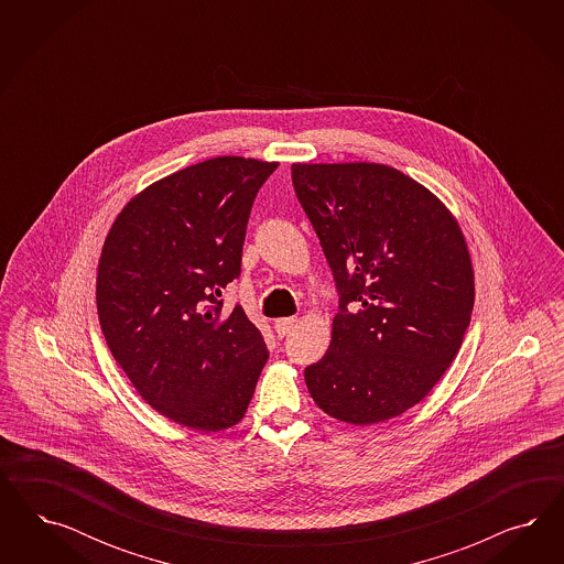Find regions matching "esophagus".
Masks as SVG:
<instances>
[{
    "instance_id": "obj_1",
    "label": "esophagus",
    "mask_w": 564,
    "mask_h": 564,
    "mask_svg": "<svg viewBox=\"0 0 564 564\" xmlns=\"http://www.w3.org/2000/svg\"><path fill=\"white\" fill-rule=\"evenodd\" d=\"M295 325H297V318H279V321H274V330L279 337H285V335H290L291 328Z\"/></svg>"
}]
</instances>
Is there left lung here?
Returning a JSON list of instances; mask_svg holds the SVG:
<instances>
[{"label": "left lung", "instance_id": "8db88e82", "mask_svg": "<svg viewBox=\"0 0 564 564\" xmlns=\"http://www.w3.org/2000/svg\"><path fill=\"white\" fill-rule=\"evenodd\" d=\"M291 177L341 293L330 345L304 370L307 391L345 424L393 420L443 378L471 321L462 225L391 165L293 163Z\"/></svg>", "mask_w": 564, "mask_h": 564}]
</instances>
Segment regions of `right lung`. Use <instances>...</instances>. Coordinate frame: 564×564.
I'll return each instance as SVG.
<instances>
[{
  "label": "right lung",
  "mask_w": 564,
  "mask_h": 564,
  "mask_svg": "<svg viewBox=\"0 0 564 564\" xmlns=\"http://www.w3.org/2000/svg\"><path fill=\"white\" fill-rule=\"evenodd\" d=\"M276 161L215 156L140 189L111 225L99 258L105 341L137 393L198 432L236 426L269 349L221 290L238 279L246 225Z\"/></svg>",
  "instance_id": "add662e5"
}]
</instances>
